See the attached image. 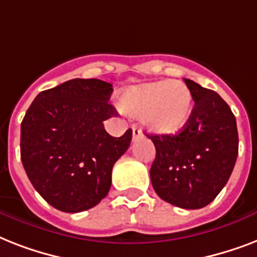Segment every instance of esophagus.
<instances>
[{"instance_id":"34e87169","label":"esophagus","mask_w":257,"mask_h":257,"mask_svg":"<svg viewBox=\"0 0 257 257\" xmlns=\"http://www.w3.org/2000/svg\"><path fill=\"white\" fill-rule=\"evenodd\" d=\"M132 133H133V140L135 141L139 140L140 137H143V132H141L140 129L137 128V126H135V125L132 126Z\"/></svg>"}]
</instances>
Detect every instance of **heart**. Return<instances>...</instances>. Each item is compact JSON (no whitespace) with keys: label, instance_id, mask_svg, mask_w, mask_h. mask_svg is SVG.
Here are the masks:
<instances>
[{"label":"heart","instance_id":"1","mask_svg":"<svg viewBox=\"0 0 257 257\" xmlns=\"http://www.w3.org/2000/svg\"><path fill=\"white\" fill-rule=\"evenodd\" d=\"M125 114L143 118L157 135H175L188 124L193 110V96L184 82L157 81L133 86L118 97Z\"/></svg>","mask_w":257,"mask_h":257}]
</instances>
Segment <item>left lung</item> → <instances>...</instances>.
Segmentation results:
<instances>
[{
	"label": "left lung",
	"instance_id": "1",
	"mask_svg": "<svg viewBox=\"0 0 257 257\" xmlns=\"http://www.w3.org/2000/svg\"><path fill=\"white\" fill-rule=\"evenodd\" d=\"M195 106L177 135L148 136L156 148L151 181L160 199L184 209H199L227 184L239 153L236 118L211 89L185 78Z\"/></svg>",
	"mask_w": 257,
	"mask_h": 257
}]
</instances>
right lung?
Listing matches in <instances>:
<instances>
[{
    "label": "right lung",
    "mask_w": 257,
    "mask_h": 257,
    "mask_svg": "<svg viewBox=\"0 0 257 257\" xmlns=\"http://www.w3.org/2000/svg\"><path fill=\"white\" fill-rule=\"evenodd\" d=\"M112 84L74 78L38 93L21 122V161L34 189L58 211L90 209L108 195L112 168L132 131L112 137L104 121Z\"/></svg>",
    "instance_id": "obj_1"
}]
</instances>
